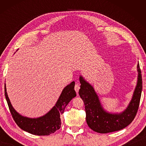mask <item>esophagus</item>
<instances>
[{"label":"esophagus","mask_w":146,"mask_h":146,"mask_svg":"<svg viewBox=\"0 0 146 146\" xmlns=\"http://www.w3.org/2000/svg\"><path fill=\"white\" fill-rule=\"evenodd\" d=\"M79 89H80V86H79L78 84H75V90L77 93L78 92Z\"/></svg>","instance_id":"34e87169"}]
</instances>
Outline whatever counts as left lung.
Here are the masks:
<instances>
[{"label":"left lung","mask_w":146,"mask_h":146,"mask_svg":"<svg viewBox=\"0 0 146 146\" xmlns=\"http://www.w3.org/2000/svg\"><path fill=\"white\" fill-rule=\"evenodd\" d=\"M138 80L132 99L125 110L120 113H110L104 110L92 86L80 76L81 84L78 93L85 105L86 122L91 129L99 133H108L122 129L134 120L141 97L142 78L139 64L137 65Z\"/></svg>","instance_id":"1"}]
</instances>
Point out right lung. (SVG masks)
I'll list each match as a JSON object with an SVG mask.
<instances>
[{
	"label": "right lung",
	"instance_id": "right-lung-1",
	"mask_svg": "<svg viewBox=\"0 0 146 146\" xmlns=\"http://www.w3.org/2000/svg\"><path fill=\"white\" fill-rule=\"evenodd\" d=\"M74 87L75 82L73 81L64 88L57 102L48 113L42 117L34 118L24 117L16 111L12 106L7 94L6 84L4 86V92L9 111L17 125L21 129L31 134L45 136L55 133L60 128V115L63 114L66 106L68 103L76 96Z\"/></svg>",
	"mask_w": 146,
	"mask_h": 146
}]
</instances>
